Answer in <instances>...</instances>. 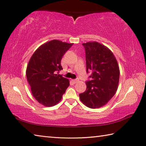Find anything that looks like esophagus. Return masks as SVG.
<instances>
[{"label": "esophagus", "instance_id": "esophagus-1", "mask_svg": "<svg viewBox=\"0 0 146 146\" xmlns=\"http://www.w3.org/2000/svg\"><path fill=\"white\" fill-rule=\"evenodd\" d=\"M72 82L74 83H76L78 82V79H76V80H72Z\"/></svg>", "mask_w": 146, "mask_h": 146}]
</instances>
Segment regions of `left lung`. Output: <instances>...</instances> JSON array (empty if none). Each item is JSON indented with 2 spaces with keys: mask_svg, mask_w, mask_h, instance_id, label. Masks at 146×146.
Masks as SVG:
<instances>
[{
  "mask_svg": "<svg viewBox=\"0 0 146 146\" xmlns=\"http://www.w3.org/2000/svg\"><path fill=\"white\" fill-rule=\"evenodd\" d=\"M86 53V71H92V80L86 83V89L80 94V100L90 108L106 105L117 90L120 70L113 52L98 42L83 43Z\"/></svg>",
  "mask_w": 146,
  "mask_h": 146,
  "instance_id": "8db88e82",
  "label": "left lung"
}]
</instances>
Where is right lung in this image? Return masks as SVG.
<instances>
[{
    "instance_id": "right-lung-1",
    "label": "right lung",
    "mask_w": 146,
    "mask_h": 146,
    "mask_svg": "<svg viewBox=\"0 0 146 146\" xmlns=\"http://www.w3.org/2000/svg\"><path fill=\"white\" fill-rule=\"evenodd\" d=\"M73 43L54 39L41 45L31 57L26 78L34 98L45 107L58 104L70 85L69 80L59 75L61 61Z\"/></svg>"
}]
</instances>
